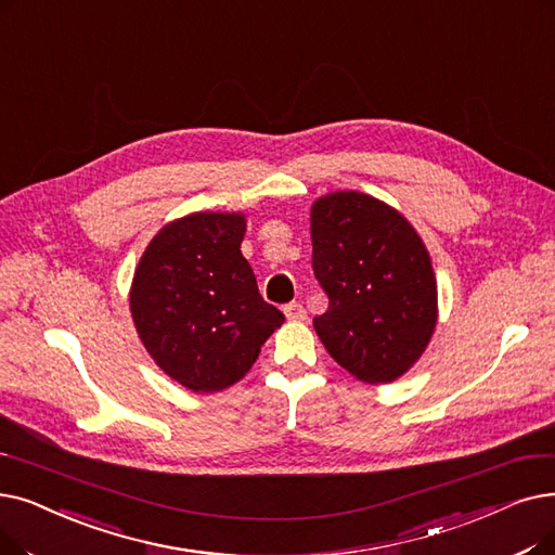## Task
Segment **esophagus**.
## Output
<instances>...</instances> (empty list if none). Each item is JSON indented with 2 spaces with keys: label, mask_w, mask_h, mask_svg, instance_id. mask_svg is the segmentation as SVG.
<instances>
[{
  "label": "esophagus",
  "mask_w": 555,
  "mask_h": 555,
  "mask_svg": "<svg viewBox=\"0 0 555 555\" xmlns=\"http://www.w3.org/2000/svg\"><path fill=\"white\" fill-rule=\"evenodd\" d=\"M283 312H285V318L293 320V322H304V320H306V308H304L301 304H297V301L287 304V306L283 308Z\"/></svg>",
  "instance_id": "esophagus-1"
}]
</instances>
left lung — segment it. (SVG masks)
Returning <instances> with one entry per match:
<instances>
[{
  "label": "left lung",
  "instance_id": "left-lung-1",
  "mask_svg": "<svg viewBox=\"0 0 555 555\" xmlns=\"http://www.w3.org/2000/svg\"><path fill=\"white\" fill-rule=\"evenodd\" d=\"M312 270L328 295L312 320L337 365L392 383L411 370L438 322V283L420 233L399 210L356 190L310 208Z\"/></svg>",
  "mask_w": 555,
  "mask_h": 555
}]
</instances>
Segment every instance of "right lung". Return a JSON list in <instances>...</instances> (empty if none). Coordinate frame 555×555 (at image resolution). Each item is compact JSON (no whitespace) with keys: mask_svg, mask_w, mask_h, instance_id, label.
<instances>
[{"mask_svg":"<svg viewBox=\"0 0 555 555\" xmlns=\"http://www.w3.org/2000/svg\"><path fill=\"white\" fill-rule=\"evenodd\" d=\"M243 212H192L165 224L144 249L129 293L131 318L154 363L192 392L243 378L285 322L258 293L240 251Z\"/></svg>","mask_w":555,"mask_h":555,"instance_id":"obj_1","label":"right lung"}]
</instances>
